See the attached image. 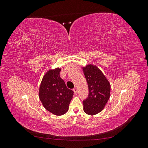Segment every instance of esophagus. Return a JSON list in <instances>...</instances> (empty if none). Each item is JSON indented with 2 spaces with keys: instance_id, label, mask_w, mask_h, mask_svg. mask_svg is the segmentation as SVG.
I'll return each instance as SVG.
<instances>
[{
  "instance_id": "esophagus-1",
  "label": "esophagus",
  "mask_w": 148,
  "mask_h": 148,
  "mask_svg": "<svg viewBox=\"0 0 148 148\" xmlns=\"http://www.w3.org/2000/svg\"><path fill=\"white\" fill-rule=\"evenodd\" d=\"M73 91H74V92H75V95H77V93H78V89H77V88H75L74 89H73Z\"/></svg>"
}]
</instances>
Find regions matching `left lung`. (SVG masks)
I'll list each match as a JSON object with an SVG mask.
<instances>
[{
    "mask_svg": "<svg viewBox=\"0 0 148 148\" xmlns=\"http://www.w3.org/2000/svg\"><path fill=\"white\" fill-rule=\"evenodd\" d=\"M83 70L89 89L88 96L83 101V110L86 114L94 115L104 108L110 97V84L95 65H88Z\"/></svg>",
    "mask_w": 148,
    "mask_h": 148,
    "instance_id": "obj_1",
    "label": "left lung"
}]
</instances>
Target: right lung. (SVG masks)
I'll list each match as a JSON object with an SVG mask.
<instances>
[{
    "instance_id": "obj_1",
    "label": "right lung",
    "mask_w": 148,
    "mask_h": 148,
    "mask_svg": "<svg viewBox=\"0 0 148 148\" xmlns=\"http://www.w3.org/2000/svg\"><path fill=\"white\" fill-rule=\"evenodd\" d=\"M60 69L49 70L44 76L39 87V97L43 106L56 115H62L69 110L73 91L67 88L60 77Z\"/></svg>"
}]
</instances>
